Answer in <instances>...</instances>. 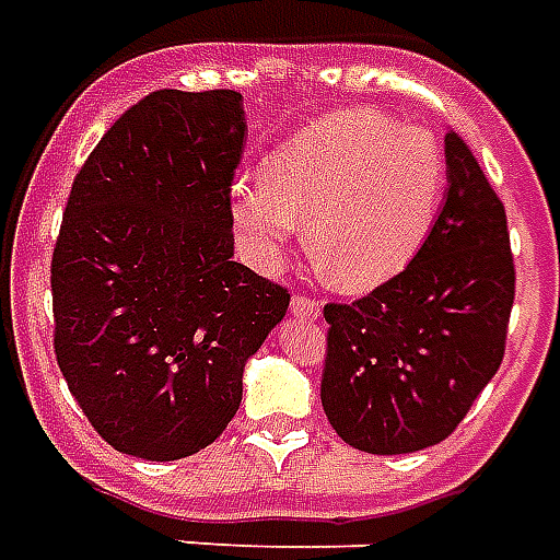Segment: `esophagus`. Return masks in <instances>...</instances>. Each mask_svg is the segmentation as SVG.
Returning a JSON list of instances; mask_svg holds the SVG:
<instances>
[{
  "label": "esophagus",
  "instance_id": "34e87169",
  "mask_svg": "<svg viewBox=\"0 0 560 560\" xmlns=\"http://www.w3.org/2000/svg\"><path fill=\"white\" fill-rule=\"evenodd\" d=\"M290 314L299 319H317L319 302L311 296H293V302H290Z\"/></svg>",
  "mask_w": 560,
  "mask_h": 560
}]
</instances>
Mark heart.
<instances>
[{"label":"heart","mask_w":560,"mask_h":560,"mask_svg":"<svg viewBox=\"0 0 560 560\" xmlns=\"http://www.w3.org/2000/svg\"><path fill=\"white\" fill-rule=\"evenodd\" d=\"M446 155L429 128L375 110H331L284 140L261 182L229 190V223L243 255L272 270L308 229L314 261L340 290H370L413 261L432 234Z\"/></svg>","instance_id":"obj_1"}]
</instances>
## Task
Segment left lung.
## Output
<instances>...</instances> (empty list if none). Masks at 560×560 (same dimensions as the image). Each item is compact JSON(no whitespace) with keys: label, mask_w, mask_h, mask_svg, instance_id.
<instances>
[{"label":"left lung","mask_w":560,"mask_h":560,"mask_svg":"<svg viewBox=\"0 0 560 560\" xmlns=\"http://www.w3.org/2000/svg\"><path fill=\"white\" fill-rule=\"evenodd\" d=\"M443 152L446 196L413 261L370 296L323 308V411L370 455L446 441L505 352L514 305L505 208L452 128Z\"/></svg>","instance_id":"8db88e82"}]
</instances>
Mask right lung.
I'll return each mask as SVG.
<instances>
[{"label": "right lung", "mask_w": 560, "mask_h": 560, "mask_svg": "<svg viewBox=\"0 0 560 560\" xmlns=\"http://www.w3.org/2000/svg\"><path fill=\"white\" fill-rule=\"evenodd\" d=\"M234 91H155L72 182L52 255L55 355L122 455L178 460L213 443L243 366L290 293L234 261L229 187L246 147Z\"/></svg>", "instance_id": "obj_1"}]
</instances>
